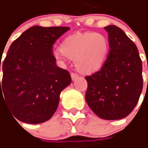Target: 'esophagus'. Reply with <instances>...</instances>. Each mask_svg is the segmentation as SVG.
Listing matches in <instances>:
<instances>
[{"mask_svg": "<svg viewBox=\"0 0 148 148\" xmlns=\"http://www.w3.org/2000/svg\"><path fill=\"white\" fill-rule=\"evenodd\" d=\"M71 77H72V80L74 81V80H76L78 78V75L76 74V73H71Z\"/></svg>", "mask_w": 148, "mask_h": 148, "instance_id": "esophagus-1", "label": "esophagus"}]
</instances>
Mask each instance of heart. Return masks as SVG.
<instances>
[{"mask_svg": "<svg viewBox=\"0 0 148 148\" xmlns=\"http://www.w3.org/2000/svg\"><path fill=\"white\" fill-rule=\"evenodd\" d=\"M109 52L110 43L105 35L88 32L67 36L52 56L60 65L65 64L66 58L74 60L78 72L90 75L102 69Z\"/></svg>", "mask_w": 148, "mask_h": 148, "instance_id": "heart-1", "label": "heart"}]
</instances>
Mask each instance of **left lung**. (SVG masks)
Returning a JSON list of instances; mask_svg holds the SVG:
<instances>
[{"label":"left lung","instance_id":"left-lung-1","mask_svg":"<svg viewBox=\"0 0 148 148\" xmlns=\"http://www.w3.org/2000/svg\"><path fill=\"white\" fill-rule=\"evenodd\" d=\"M110 52L99 72L86 76V102L99 118H125L135 108L143 90L142 61L135 43L116 25L104 27Z\"/></svg>","mask_w":148,"mask_h":148}]
</instances>
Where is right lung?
<instances>
[{"mask_svg":"<svg viewBox=\"0 0 148 148\" xmlns=\"http://www.w3.org/2000/svg\"><path fill=\"white\" fill-rule=\"evenodd\" d=\"M69 29L32 26L10 45L2 65L1 104L5 103L14 119L37 124L56 111L60 95L72 79L56 66L52 45Z\"/></svg>","mask_w":148,"mask_h":148,"instance_id":"1","label":"right lung"}]
</instances>
